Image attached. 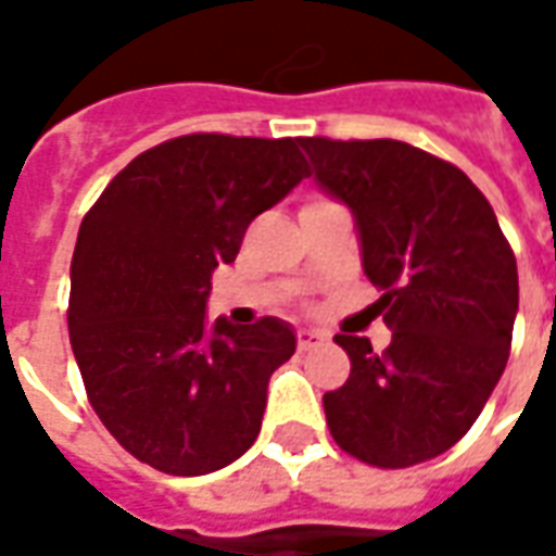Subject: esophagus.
<instances>
[{
  "label": "esophagus",
  "instance_id": "34e87169",
  "mask_svg": "<svg viewBox=\"0 0 556 556\" xmlns=\"http://www.w3.org/2000/svg\"><path fill=\"white\" fill-rule=\"evenodd\" d=\"M325 342L327 333H321V330H301V333H298V349L301 351L318 349V345H325Z\"/></svg>",
  "mask_w": 556,
  "mask_h": 556
}]
</instances>
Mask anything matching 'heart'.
Segmentation results:
<instances>
[{
	"mask_svg": "<svg viewBox=\"0 0 556 556\" xmlns=\"http://www.w3.org/2000/svg\"><path fill=\"white\" fill-rule=\"evenodd\" d=\"M318 202H325V199H313V202H306V205H318ZM303 205V207H306Z\"/></svg>",
	"mask_w": 556,
	"mask_h": 556,
	"instance_id": "obj_1",
	"label": "heart"
}]
</instances>
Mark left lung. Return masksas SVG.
<instances>
[{"label":"left lung","instance_id":"left-lung-1","mask_svg":"<svg viewBox=\"0 0 556 556\" xmlns=\"http://www.w3.org/2000/svg\"><path fill=\"white\" fill-rule=\"evenodd\" d=\"M321 190L357 219L363 270L393 342L339 333L351 375L325 393L333 441L372 467H410L467 434L501 381L518 267L465 172L399 139L303 137Z\"/></svg>","mask_w":556,"mask_h":556}]
</instances>
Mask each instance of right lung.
Segmentation results:
<instances>
[{
  "instance_id": "right-lung-1",
  "label": "right lung",
  "mask_w": 556,
  "mask_h": 556,
  "mask_svg": "<svg viewBox=\"0 0 556 556\" xmlns=\"http://www.w3.org/2000/svg\"><path fill=\"white\" fill-rule=\"evenodd\" d=\"M303 178L301 139L190 134L130 160L83 217L71 349L94 414L154 470L202 477L258 438L294 330L270 315L207 327L205 303L214 267Z\"/></svg>"
}]
</instances>
